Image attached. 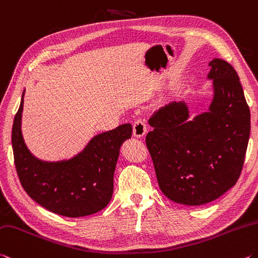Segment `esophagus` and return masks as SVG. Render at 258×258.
<instances>
[{
	"label": "esophagus",
	"mask_w": 258,
	"mask_h": 258,
	"mask_svg": "<svg viewBox=\"0 0 258 258\" xmlns=\"http://www.w3.org/2000/svg\"><path fill=\"white\" fill-rule=\"evenodd\" d=\"M133 134L135 137H138L141 138L144 136V135L146 134V124L145 122L138 119L134 122V125H133Z\"/></svg>",
	"instance_id": "esophagus-1"
}]
</instances>
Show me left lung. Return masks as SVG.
Returning a JSON list of instances; mask_svg holds the SVG:
<instances>
[{
  "label": "left lung",
  "instance_id": "1",
  "mask_svg": "<svg viewBox=\"0 0 258 258\" xmlns=\"http://www.w3.org/2000/svg\"><path fill=\"white\" fill-rule=\"evenodd\" d=\"M214 97L208 111L189 119L185 101L167 105L149 120L146 146L162 193L176 204L200 206L234 186L250 135V111L235 70L209 62Z\"/></svg>",
  "mask_w": 258,
  "mask_h": 258
}]
</instances>
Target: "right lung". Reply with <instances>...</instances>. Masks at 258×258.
I'll list each match as a JSON object with an SVG mask.
<instances>
[{"mask_svg": "<svg viewBox=\"0 0 258 258\" xmlns=\"http://www.w3.org/2000/svg\"><path fill=\"white\" fill-rule=\"evenodd\" d=\"M24 95L25 90L12 125L11 141L17 174L25 191L43 208L61 216L82 217L104 209L112 199L120 147L132 137V124L96 135L72 159L43 161L34 157L25 144Z\"/></svg>", "mask_w": 258, "mask_h": 258, "instance_id": "add662e5", "label": "right lung"}]
</instances>
